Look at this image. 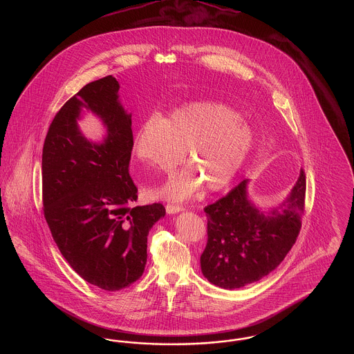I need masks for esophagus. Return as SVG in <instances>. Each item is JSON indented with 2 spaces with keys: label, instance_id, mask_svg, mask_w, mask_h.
<instances>
[{
  "label": "esophagus",
  "instance_id": "esophagus-1",
  "mask_svg": "<svg viewBox=\"0 0 354 354\" xmlns=\"http://www.w3.org/2000/svg\"><path fill=\"white\" fill-rule=\"evenodd\" d=\"M183 205H178V204H167L166 205V211L167 214H176V212H180L183 211Z\"/></svg>",
  "mask_w": 354,
  "mask_h": 354
}]
</instances>
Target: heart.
Returning a JSON list of instances; mask_svg holds the SVG:
<instances>
[{"instance_id":"1","label":"heart","mask_w":354,"mask_h":354,"mask_svg":"<svg viewBox=\"0 0 354 354\" xmlns=\"http://www.w3.org/2000/svg\"><path fill=\"white\" fill-rule=\"evenodd\" d=\"M252 145V129L236 110L215 102H196L175 110L166 120L146 119L135 135L134 151L145 166L169 172L185 150L189 167L155 192L169 201H185L202 183L211 192L225 188Z\"/></svg>"}]
</instances>
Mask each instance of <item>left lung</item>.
<instances>
[{"label": "left lung", "mask_w": 354, "mask_h": 354, "mask_svg": "<svg viewBox=\"0 0 354 354\" xmlns=\"http://www.w3.org/2000/svg\"><path fill=\"white\" fill-rule=\"evenodd\" d=\"M243 180L225 196L204 208L207 245L201 256L204 277L214 286L235 289L259 281L276 270L297 240L305 211V172L281 211L266 216L247 199Z\"/></svg>", "instance_id": "1"}]
</instances>
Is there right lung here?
<instances>
[{
	"label": "right lung",
	"mask_w": 354,
	"mask_h": 354,
	"mask_svg": "<svg viewBox=\"0 0 354 354\" xmlns=\"http://www.w3.org/2000/svg\"><path fill=\"white\" fill-rule=\"evenodd\" d=\"M118 81L107 75L84 86L55 114L42 150L44 216L70 267L104 290L135 283L147 261V235L166 215L163 204L136 201L129 165L131 115L118 101ZM108 129L101 145L76 126L82 107Z\"/></svg>",
	"instance_id": "add662e5"
}]
</instances>
